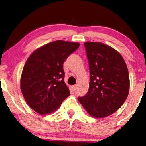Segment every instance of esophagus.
<instances>
[{
	"instance_id": "1",
	"label": "esophagus",
	"mask_w": 146,
	"mask_h": 146,
	"mask_svg": "<svg viewBox=\"0 0 146 146\" xmlns=\"http://www.w3.org/2000/svg\"><path fill=\"white\" fill-rule=\"evenodd\" d=\"M71 89H72V91H75L76 89H77V85L71 86Z\"/></svg>"
}]
</instances>
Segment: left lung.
I'll return each mask as SVG.
<instances>
[{"label": "left lung", "instance_id": "left-lung-1", "mask_svg": "<svg viewBox=\"0 0 146 146\" xmlns=\"http://www.w3.org/2000/svg\"><path fill=\"white\" fill-rule=\"evenodd\" d=\"M90 82L87 94L78 100L90 116L102 118L115 113L127 99L129 75L122 56L100 42H86Z\"/></svg>", "mask_w": 146, "mask_h": 146}]
</instances>
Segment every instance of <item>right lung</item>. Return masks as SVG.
<instances>
[{
    "mask_svg": "<svg viewBox=\"0 0 146 146\" xmlns=\"http://www.w3.org/2000/svg\"><path fill=\"white\" fill-rule=\"evenodd\" d=\"M80 45L56 40L35 50L28 57L21 74V90L33 111L40 114H50L70 96L64 82L63 64Z\"/></svg>",
    "mask_w": 146,
    "mask_h": 146,
    "instance_id": "add662e5",
    "label": "right lung"
}]
</instances>
